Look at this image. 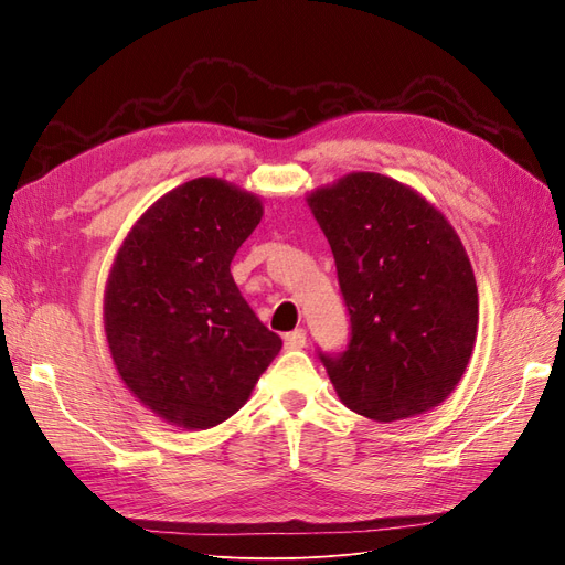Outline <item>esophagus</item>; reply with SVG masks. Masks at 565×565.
Segmentation results:
<instances>
[{"label":"esophagus","instance_id":"obj_1","mask_svg":"<svg viewBox=\"0 0 565 565\" xmlns=\"http://www.w3.org/2000/svg\"><path fill=\"white\" fill-rule=\"evenodd\" d=\"M306 347V330H295V332H287L285 334V349L289 351H297V349H303Z\"/></svg>","mask_w":565,"mask_h":565}]
</instances>
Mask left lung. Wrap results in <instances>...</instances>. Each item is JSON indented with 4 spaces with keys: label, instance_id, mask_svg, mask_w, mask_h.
<instances>
[{
    "label": "left lung",
    "instance_id": "8db88e82",
    "mask_svg": "<svg viewBox=\"0 0 565 565\" xmlns=\"http://www.w3.org/2000/svg\"><path fill=\"white\" fill-rule=\"evenodd\" d=\"M351 316L347 351L322 353L353 413L396 422L446 401L465 374L478 289L455 228L413 188L355 172L309 195Z\"/></svg>",
    "mask_w": 565,
    "mask_h": 565
}]
</instances>
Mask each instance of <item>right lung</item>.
Listing matches in <instances>:
<instances>
[{
    "label": "right lung",
    "instance_id": "right-lung-1",
    "mask_svg": "<svg viewBox=\"0 0 565 565\" xmlns=\"http://www.w3.org/2000/svg\"><path fill=\"white\" fill-rule=\"evenodd\" d=\"M262 214L259 198L226 181H185L136 221L113 262V363L136 398L181 429L235 415L282 347L231 276Z\"/></svg>",
    "mask_w": 565,
    "mask_h": 565
}]
</instances>
